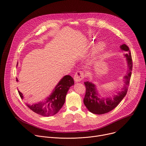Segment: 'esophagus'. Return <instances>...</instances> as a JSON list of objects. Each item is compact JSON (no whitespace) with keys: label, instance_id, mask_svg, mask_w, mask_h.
<instances>
[{"label":"esophagus","instance_id":"34e87169","mask_svg":"<svg viewBox=\"0 0 146 146\" xmlns=\"http://www.w3.org/2000/svg\"><path fill=\"white\" fill-rule=\"evenodd\" d=\"M84 73L83 71L77 72L74 76V80L76 82H80L84 78Z\"/></svg>","mask_w":146,"mask_h":146}]
</instances>
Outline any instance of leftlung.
Here are the masks:
<instances>
[{
	"label": "left lung",
	"mask_w": 146,
	"mask_h": 146,
	"mask_svg": "<svg viewBox=\"0 0 146 146\" xmlns=\"http://www.w3.org/2000/svg\"><path fill=\"white\" fill-rule=\"evenodd\" d=\"M121 48L122 50L127 52L125 56H126L128 63L129 70L126 76H125L126 86L125 88H123V90L112 99L110 98L102 100L98 97L94 84L88 82H84V85L86 86V94L84 98V104L87 108L92 113L100 115L110 112L122 100L127 93L130 80L132 68H133V62H132L131 52L129 47L126 44H123L121 46Z\"/></svg>",
	"instance_id": "obj_1"
}]
</instances>
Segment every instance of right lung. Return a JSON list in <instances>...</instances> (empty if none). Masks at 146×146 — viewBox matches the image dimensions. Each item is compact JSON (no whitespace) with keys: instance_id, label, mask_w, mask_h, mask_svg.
Masks as SVG:
<instances>
[{"instance_id":"right-lung-1","label":"right lung","mask_w":146,"mask_h":146,"mask_svg":"<svg viewBox=\"0 0 146 146\" xmlns=\"http://www.w3.org/2000/svg\"><path fill=\"white\" fill-rule=\"evenodd\" d=\"M16 80L18 81L17 79ZM73 84L74 80L72 77L69 75L65 76L56 86L52 94L46 99L45 102H40L32 105H26L33 112L40 115L44 116L54 115L63 107L69 87ZM18 92L21 98L23 99V94L19 91Z\"/></svg>"}]
</instances>
